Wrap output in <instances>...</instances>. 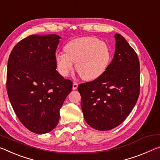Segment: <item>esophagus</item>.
<instances>
[{"label":"esophagus","instance_id":"1","mask_svg":"<svg viewBox=\"0 0 160 160\" xmlns=\"http://www.w3.org/2000/svg\"><path fill=\"white\" fill-rule=\"evenodd\" d=\"M78 87V84L77 82H74L72 84V89L73 90H77V88Z\"/></svg>","mask_w":160,"mask_h":160}]
</instances>
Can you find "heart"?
<instances>
[{"label": "heart", "mask_w": 160, "mask_h": 160, "mask_svg": "<svg viewBox=\"0 0 160 160\" xmlns=\"http://www.w3.org/2000/svg\"><path fill=\"white\" fill-rule=\"evenodd\" d=\"M64 53L58 54L55 63L60 74L68 77L75 69L83 80L92 81L102 76L110 65L112 51L106 42L95 37H80L65 45Z\"/></svg>", "instance_id": "obj_1"}]
</instances>
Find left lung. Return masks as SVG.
<instances>
[{"label":"left lung","instance_id":"left-lung-1","mask_svg":"<svg viewBox=\"0 0 160 160\" xmlns=\"http://www.w3.org/2000/svg\"><path fill=\"white\" fill-rule=\"evenodd\" d=\"M114 58L100 78L78 86L85 120L97 130L120 125L138 100L140 70L138 55L125 38L115 35Z\"/></svg>","mask_w":160,"mask_h":160}]
</instances>
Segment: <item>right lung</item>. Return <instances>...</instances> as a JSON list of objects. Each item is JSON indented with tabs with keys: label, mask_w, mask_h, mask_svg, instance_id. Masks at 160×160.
I'll list each match as a JSON object with an SVG mask.
<instances>
[{
	"label": "right lung",
	"mask_w": 160,
	"mask_h": 160,
	"mask_svg": "<svg viewBox=\"0 0 160 160\" xmlns=\"http://www.w3.org/2000/svg\"><path fill=\"white\" fill-rule=\"evenodd\" d=\"M58 35H31L15 45L7 67L6 89L18 118L28 130L45 134L57 126L72 82L56 70Z\"/></svg>",
	"instance_id": "obj_1"
}]
</instances>
